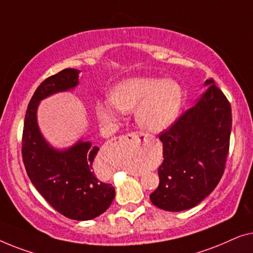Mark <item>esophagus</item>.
Segmentation results:
<instances>
[{
	"label": "esophagus",
	"mask_w": 253,
	"mask_h": 253,
	"mask_svg": "<svg viewBox=\"0 0 253 253\" xmlns=\"http://www.w3.org/2000/svg\"><path fill=\"white\" fill-rule=\"evenodd\" d=\"M118 140L122 142V143H131V142L134 141H143L145 140V135L143 133H141V131H133V133H129V134H126V135H123V136H120ZM129 174L131 175H135V176H140V174L138 173H134V172H130Z\"/></svg>",
	"instance_id": "1"
}]
</instances>
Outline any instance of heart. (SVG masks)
Segmentation results:
<instances>
[{
    "mask_svg": "<svg viewBox=\"0 0 253 253\" xmlns=\"http://www.w3.org/2000/svg\"><path fill=\"white\" fill-rule=\"evenodd\" d=\"M183 90L175 81L133 77L117 84L109 98L96 103V116L103 125H112L123 111L136 108V122L145 130L162 133L176 122L183 105ZM131 169L129 165H123Z\"/></svg>",
    "mask_w": 253,
    "mask_h": 253,
    "instance_id": "b5f03b06",
    "label": "heart"
}]
</instances>
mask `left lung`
I'll return each mask as SVG.
<instances>
[{"label": "left lung", "mask_w": 253, "mask_h": 253, "mask_svg": "<svg viewBox=\"0 0 253 253\" xmlns=\"http://www.w3.org/2000/svg\"><path fill=\"white\" fill-rule=\"evenodd\" d=\"M205 94L169 129L159 134L164 161L150 201L165 211L191 209L208 197L225 172L232 108L213 79Z\"/></svg>", "instance_id": "8db88e82"}]
</instances>
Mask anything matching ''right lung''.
<instances>
[{
  "label": "right lung",
  "mask_w": 253,
  "mask_h": 253,
  "mask_svg": "<svg viewBox=\"0 0 253 253\" xmlns=\"http://www.w3.org/2000/svg\"><path fill=\"white\" fill-rule=\"evenodd\" d=\"M78 76L76 69H65L37 88L25 116L21 155L27 175L42 197L60 214L84 221L104 213L116 196L112 184L99 181L92 170L99 149L79 141L65 150H56L44 141L37 123L41 99L72 89Z\"/></svg>",
  "instance_id": "right-lung-1"
}]
</instances>
